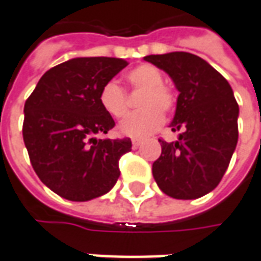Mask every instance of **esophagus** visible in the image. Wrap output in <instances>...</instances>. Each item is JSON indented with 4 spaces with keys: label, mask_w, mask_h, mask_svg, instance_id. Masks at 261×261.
<instances>
[{
    "label": "esophagus",
    "mask_w": 261,
    "mask_h": 261,
    "mask_svg": "<svg viewBox=\"0 0 261 261\" xmlns=\"http://www.w3.org/2000/svg\"><path fill=\"white\" fill-rule=\"evenodd\" d=\"M131 143H133V147L137 148V147H140L141 144H143V140H141V139H133V140H131Z\"/></svg>",
    "instance_id": "34e87169"
}]
</instances>
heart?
Masks as SVG:
<instances>
[{
	"label": "heart",
	"mask_w": 261,
	"mask_h": 261,
	"mask_svg": "<svg viewBox=\"0 0 261 261\" xmlns=\"http://www.w3.org/2000/svg\"><path fill=\"white\" fill-rule=\"evenodd\" d=\"M125 81L134 91H141L137 113L120 122L118 131L127 137H146L163 124V113H170L176 105L175 92L163 84L162 72L151 65H140L125 73ZM99 103L113 118H122L128 113L127 95L114 81L107 82L99 91Z\"/></svg>",
	"instance_id": "heart-1"
}]
</instances>
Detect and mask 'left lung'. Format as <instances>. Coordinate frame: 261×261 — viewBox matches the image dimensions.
<instances>
[{
	"label": "left lung",
	"instance_id": "left-lung-1",
	"mask_svg": "<svg viewBox=\"0 0 261 261\" xmlns=\"http://www.w3.org/2000/svg\"><path fill=\"white\" fill-rule=\"evenodd\" d=\"M146 62L163 69L179 91L173 131L177 141L162 146L153 177L175 199H196L221 182L238 140V103L227 79L196 55H150Z\"/></svg>",
	"mask_w": 261,
	"mask_h": 261
}]
</instances>
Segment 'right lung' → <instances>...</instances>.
Listing matches in <instances>:
<instances>
[{
	"instance_id": "add662e5",
	"label": "right lung",
	"mask_w": 261,
	"mask_h": 261,
	"mask_svg": "<svg viewBox=\"0 0 261 261\" xmlns=\"http://www.w3.org/2000/svg\"><path fill=\"white\" fill-rule=\"evenodd\" d=\"M128 63L75 58L49 69L24 103L23 139L40 180L59 196L84 202L110 192L130 139H96L115 125L99 91Z\"/></svg>"
}]
</instances>
